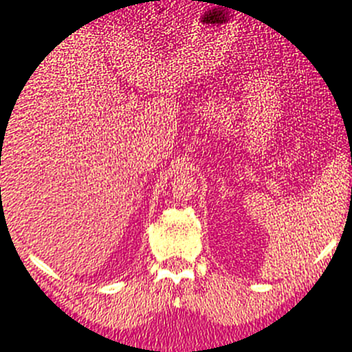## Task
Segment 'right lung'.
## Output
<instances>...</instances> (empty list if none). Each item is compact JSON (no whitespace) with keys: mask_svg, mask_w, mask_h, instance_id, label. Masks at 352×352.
<instances>
[{"mask_svg":"<svg viewBox=\"0 0 352 352\" xmlns=\"http://www.w3.org/2000/svg\"><path fill=\"white\" fill-rule=\"evenodd\" d=\"M6 125H8V124H6ZM1 138H3V135H1Z\"/></svg>","mask_w":352,"mask_h":352,"instance_id":"obj_1","label":"right lung"}]
</instances>
